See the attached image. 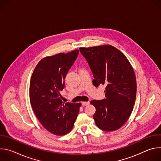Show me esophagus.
Listing matches in <instances>:
<instances>
[{
    "label": "esophagus",
    "instance_id": "esophagus-1",
    "mask_svg": "<svg viewBox=\"0 0 161 161\" xmlns=\"http://www.w3.org/2000/svg\"><path fill=\"white\" fill-rule=\"evenodd\" d=\"M89 104H90V103H89L88 101H87V102H82V105H83V106H87V105H88Z\"/></svg>",
    "mask_w": 161,
    "mask_h": 161
}]
</instances>
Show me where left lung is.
<instances>
[{
	"instance_id": "left-lung-1",
	"label": "left lung",
	"mask_w": 161,
	"mask_h": 161,
	"mask_svg": "<svg viewBox=\"0 0 161 161\" xmlns=\"http://www.w3.org/2000/svg\"><path fill=\"white\" fill-rule=\"evenodd\" d=\"M86 60L97 87L104 85L105 99L92 100L96 109L94 119L104 131L120 128L128 120L136 96V80L133 69L126 57L111 45L80 48Z\"/></svg>"
}]
</instances>
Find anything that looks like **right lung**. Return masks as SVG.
<instances>
[{
  "label": "right lung",
  "mask_w": 161,
  "mask_h": 161,
  "mask_svg": "<svg viewBox=\"0 0 161 161\" xmlns=\"http://www.w3.org/2000/svg\"><path fill=\"white\" fill-rule=\"evenodd\" d=\"M78 53L76 50L44 58L31 77L29 93L32 109L42 126L55 135L70 132L79 113L81 103H64L60 93Z\"/></svg>",
  "instance_id": "obj_1"
}]
</instances>
